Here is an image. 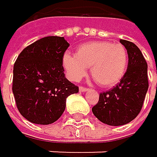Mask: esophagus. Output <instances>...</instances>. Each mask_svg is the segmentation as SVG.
<instances>
[{
	"instance_id": "esophagus-1",
	"label": "esophagus",
	"mask_w": 157,
	"mask_h": 157,
	"mask_svg": "<svg viewBox=\"0 0 157 157\" xmlns=\"http://www.w3.org/2000/svg\"><path fill=\"white\" fill-rule=\"evenodd\" d=\"M79 90H80L81 92H86V91H87V90H88V88L84 87V86H80V87H79Z\"/></svg>"
}]
</instances>
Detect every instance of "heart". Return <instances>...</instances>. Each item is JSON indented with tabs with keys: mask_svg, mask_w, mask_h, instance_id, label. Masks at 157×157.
I'll return each instance as SVG.
<instances>
[{
	"mask_svg": "<svg viewBox=\"0 0 157 157\" xmlns=\"http://www.w3.org/2000/svg\"><path fill=\"white\" fill-rule=\"evenodd\" d=\"M62 63L70 80H81L86 69L90 68V74L95 82L101 86L108 87L119 83L123 77L128 55L121 43L95 41L81 45L75 56L65 53Z\"/></svg>",
	"mask_w": 157,
	"mask_h": 157,
	"instance_id": "obj_1",
	"label": "heart"
}]
</instances>
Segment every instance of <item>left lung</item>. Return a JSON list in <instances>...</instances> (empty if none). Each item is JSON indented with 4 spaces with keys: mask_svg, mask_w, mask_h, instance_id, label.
<instances>
[{
    "mask_svg": "<svg viewBox=\"0 0 157 157\" xmlns=\"http://www.w3.org/2000/svg\"><path fill=\"white\" fill-rule=\"evenodd\" d=\"M120 42L127 50V71L116 86L100 93L99 101L92 107L99 121L112 126L128 123L140 114L149 87L148 66L142 52L133 42Z\"/></svg>",
    "mask_w": 157,
    "mask_h": 157,
    "instance_id": "8db88e82",
    "label": "left lung"
}]
</instances>
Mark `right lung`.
<instances>
[{
	"instance_id": "add662e5",
	"label": "right lung",
	"mask_w": 157,
	"mask_h": 157,
	"mask_svg": "<svg viewBox=\"0 0 157 157\" xmlns=\"http://www.w3.org/2000/svg\"><path fill=\"white\" fill-rule=\"evenodd\" d=\"M70 44L61 36H46L27 46L13 70L12 90L20 113L29 121L51 124L66 108L67 98L79 87L65 77L62 59Z\"/></svg>"
}]
</instances>
